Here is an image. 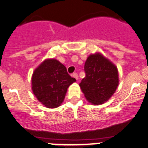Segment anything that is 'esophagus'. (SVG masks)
I'll list each match as a JSON object with an SVG mask.
<instances>
[{
    "label": "esophagus",
    "mask_w": 148,
    "mask_h": 148,
    "mask_svg": "<svg viewBox=\"0 0 148 148\" xmlns=\"http://www.w3.org/2000/svg\"><path fill=\"white\" fill-rule=\"evenodd\" d=\"M72 76H73L74 78H75L76 80H78V74H77V73H73V75H72Z\"/></svg>",
    "instance_id": "1"
}]
</instances>
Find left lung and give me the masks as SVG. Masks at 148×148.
I'll return each mask as SVG.
<instances>
[{
	"mask_svg": "<svg viewBox=\"0 0 148 148\" xmlns=\"http://www.w3.org/2000/svg\"><path fill=\"white\" fill-rule=\"evenodd\" d=\"M86 76L79 84L89 102L94 105L108 101L118 87V69L101 53H95L87 57L84 64Z\"/></svg>",
	"mask_w": 148,
	"mask_h": 148,
	"instance_id": "obj_1",
	"label": "left lung"
}]
</instances>
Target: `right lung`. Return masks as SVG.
<instances>
[{"label": "right lung", "mask_w": 148, "mask_h": 148, "mask_svg": "<svg viewBox=\"0 0 148 148\" xmlns=\"http://www.w3.org/2000/svg\"><path fill=\"white\" fill-rule=\"evenodd\" d=\"M75 82L64 65L55 58H47L32 73V90L46 108H56L62 104L68 87Z\"/></svg>", "instance_id": "1"}]
</instances>
